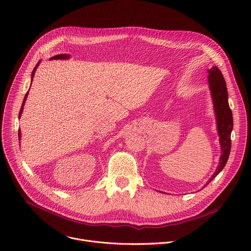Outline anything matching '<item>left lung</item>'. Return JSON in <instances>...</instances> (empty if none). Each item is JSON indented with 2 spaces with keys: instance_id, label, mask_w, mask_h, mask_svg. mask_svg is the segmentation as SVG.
Wrapping results in <instances>:
<instances>
[{
  "instance_id": "1",
  "label": "left lung",
  "mask_w": 251,
  "mask_h": 251,
  "mask_svg": "<svg viewBox=\"0 0 251 251\" xmlns=\"http://www.w3.org/2000/svg\"><path fill=\"white\" fill-rule=\"evenodd\" d=\"M208 82L217 118V128L220 136L222 155L216 172L207 182L206 186L223 170L228 161L232 147L231 132L233 130V114L228 102V91L223 74L217 66L211 67L208 70Z\"/></svg>"
}]
</instances>
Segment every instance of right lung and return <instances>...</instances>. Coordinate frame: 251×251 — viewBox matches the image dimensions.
Listing matches in <instances>:
<instances>
[{
  "instance_id": "obj_1",
  "label": "right lung",
  "mask_w": 251,
  "mask_h": 251,
  "mask_svg": "<svg viewBox=\"0 0 251 251\" xmlns=\"http://www.w3.org/2000/svg\"><path fill=\"white\" fill-rule=\"evenodd\" d=\"M68 57V55H66V54H57V55H55V56H53V57H51L50 59H63V58H67ZM38 65H39V62L36 64V66L34 67V69H33V71H32V78L34 77V73H35V70H36V68L38 67ZM27 95H28V92L26 93V95H25V97H24V100H23V102H22V105H21V108H20V111H19V117H20V115H21V113H22V110H23V105H24V102H25V100H26V98H27ZM18 139H20V131H18Z\"/></svg>"
}]
</instances>
